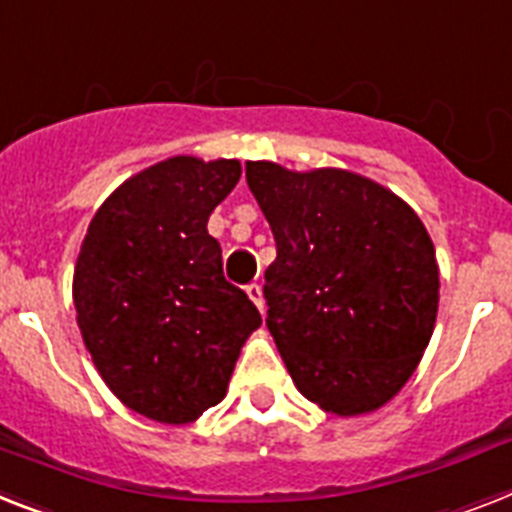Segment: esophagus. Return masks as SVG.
I'll return each mask as SVG.
<instances>
[{"instance_id":"esophagus-1","label":"esophagus","mask_w":512,"mask_h":512,"mask_svg":"<svg viewBox=\"0 0 512 512\" xmlns=\"http://www.w3.org/2000/svg\"><path fill=\"white\" fill-rule=\"evenodd\" d=\"M247 294H249V299H252V302H255V305H257V310H260V313H265L263 286H260V284H249L247 286Z\"/></svg>"}]
</instances>
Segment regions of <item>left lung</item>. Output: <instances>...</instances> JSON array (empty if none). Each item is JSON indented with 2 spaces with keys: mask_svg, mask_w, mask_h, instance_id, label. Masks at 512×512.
I'll list each match as a JSON object with an SVG mask.
<instances>
[{
  "mask_svg": "<svg viewBox=\"0 0 512 512\" xmlns=\"http://www.w3.org/2000/svg\"><path fill=\"white\" fill-rule=\"evenodd\" d=\"M247 184L276 239L265 323L294 384L326 413H371L413 376L434 331L429 231L397 194L350 170L247 162Z\"/></svg>",
  "mask_w": 512,
  "mask_h": 512,
  "instance_id": "obj_1",
  "label": "left lung"
}]
</instances>
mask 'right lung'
<instances>
[{
    "label": "right lung",
    "instance_id": "obj_1",
    "mask_svg": "<svg viewBox=\"0 0 512 512\" xmlns=\"http://www.w3.org/2000/svg\"><path fill=\"white\" fill-rule=\"evenodd\" d=\"M239 178V160L157 162L112 191L81 244L73 302L86 350L112 394L152 421L189 423L218 405L263 323L207 234Z\"/></svg>",
    "mask_w": 512,
    "mask_h": 512
}]
</instances>
